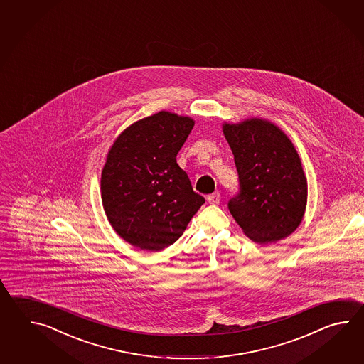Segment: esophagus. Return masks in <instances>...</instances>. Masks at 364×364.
<instances>
[{"label":"esophagus","instance_id":"34e87169","mask_svg":"<svg viewBox=\"0 0 364 364\" xmlns=\"http://www.w3.org/2000/svg\"><path fill=\"white\" fill-rule=\"evenodd\" d=\"M207 200H208L209 204H213V205H216L221 200V195L218 193H210L207 196Z\"/></svg>","mask_w":364,"mask_h":364}]
</instances>
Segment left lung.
I'll use <instances>...</instances> for the list:
<instances>
[{"mask_svg": "<svg viewBox=\"0 0 364 364\" xmlns=\"http://www.w3.org/2000/svg\"><path fill=\"white\" fill-rule=\"evenodd\" d=\"M234 155L240 193L229 210L250 240L260 245L289 237L302 223L307 179L291 140L267 119L223 124Z\"/></svg>", "mask_w": 364, "mask_h": 364, "instance_id": "obj_1", "label": "left lung"}]
</instances>
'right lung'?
<instances>
[{
  "instance_id": "right-lung-1",
  "label": "right lung",
  "mask_w": 364,
  "mask_h": 364,
  "mask_svg": "<svg viewBox=\"0 0 364 364\" xmlns=\"http://www.w3.org/2000/svg\"><path fill=\"white\" fill-rule=\"evenodd\" d=\"M193 124L190 117L161 110L129 126L109 149L101 173L102 207L112 228L134 247L171 246L205 201L176 159Z\"/></svg>"
}]
</instances>
